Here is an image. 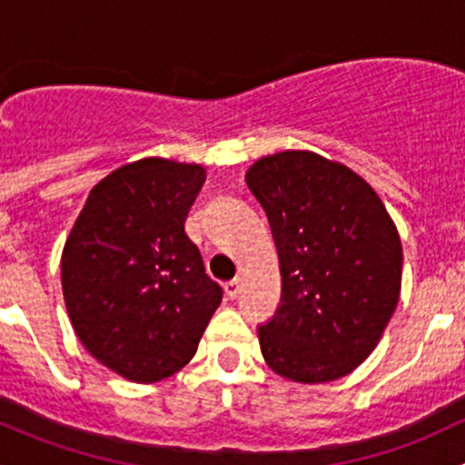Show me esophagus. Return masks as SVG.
Here are the masks:
<instances>
[{"mask_svg": "<svg viewBox=\"0 0 465 465\" xmlns=\"http://www.w3.org/2000/svg\"><path fill=\"white\" fill-rule=\"evenodd\" d=\"M224 292H227L229 299H236L238 292H241V279H232L224 283Z\"/></svg>", "mask_w": 465, "mask_h": 465, "instance_id": "esophagus-1", "label": "esophagus"}]
</instances>
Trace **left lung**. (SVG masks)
<instances>
[{"label": "left lung", "mask_w": 465, "mask_h": 465, "mask_svg": "<svg viewBox=\"0 0 465 465\" xmlns=\"http://www.w3.org/2000/svg\"><path fill=\"white\" fill-rule=\"evenodd\" d=\"M279 252L281 303L259 323L279 376L331 382L369 358L398 306L402 247L376 191L306 150L267 154L247 171Z\"/></svg>", "instance_id": "left-lung-1"}]
</instances>
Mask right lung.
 Wrapping results in <instances>:
<instances>
[{
	"label": "right lung",
	"instance_id": "add662e5",
	"mask_svg": "<svg viewBox=\"0 0 465 465\" xmlns=\"http://www.w3.org/2000/svg\"><path fill=\"white\" fill-rule=\"evenodd\" d=\"M203 184L195 163H128L94 186L64 242L74 331L98 362L133 382L180 371L223 302L184 232Z\"/></svg>",
	"mask_w": 465,
	"mask_h": 465
}]
</instances>
